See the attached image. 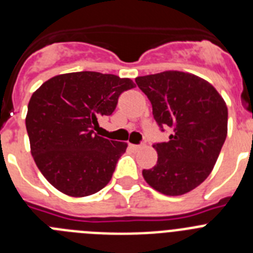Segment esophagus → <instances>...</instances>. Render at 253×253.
<instances>
[{
  "mask_svg": "<svg viewBox=\"0 0 253 253\" xmlns=\"http://www.w3.org/2000/svg\"><path fill=\"white\" fill-rule=\"evenodd\" d=\"M129 147H130L131 149H139L140 148L139 144H131V143H130V144H129Z\"/></svg>",
  "mask_w": 253,
  "mask_h": 253,
  "instance_id": "esophagus-1",
  "label": "esophagus"
}]
</instances>
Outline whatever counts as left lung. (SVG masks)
<instances>
[{
    "label": "left lung",
    "instance_id": "1",
    "mask_svg": "<svg viewBox=\"0 0 253 253\" xmlns=\"http://www.w3.org/2000/svg\"><path fill=\"white\" fill-rule=\"evenodd\" d=\"M135 82L151 101L160 130H172L169 140L154 143L157 165L143 169V177L165 195L189 193L218 160L227 138V105L209 82L190 73L166 71Z\"/></svg>",
    "mask_w": 253,
    "mask_h": 253
}]
</instances>
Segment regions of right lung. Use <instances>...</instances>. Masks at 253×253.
I'll return each instance as SVG.
<instances>
[{
    "label": "right lung",
    "instance_id": "right-lung-1",
    "mask_svg": "<svg viewBox=\"0 0 253 253\" xmlns=\"http://www.w3.org/2000/svg\"><path fill=\"white\" fill-rule=\"evenodd\" d=\"M133 87L129 78L84 71L55 76L33 93L25 120L31 154L55 189L88 196L109 184L126 143L95 130Z\"/></svg>",
    "mask_w": 253,
    "mask_h": 253
}]
</instances>
